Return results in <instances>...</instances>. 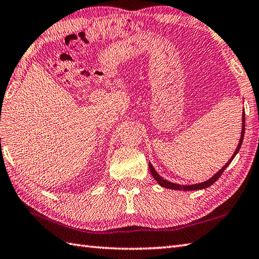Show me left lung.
I'll list each match as a JSON object with an SVG mask.
<instances>
[{"instance_id": "obj_1", "label": "left lung", "mask_w": 259, "mask_h": 259, "mask_svg": "<svg viewBox=\"0 0 259 259\" xmlns=\"http://www.w3.org/2000/svg\"><path fill=\"white\" fill-rule=\"evenodd\" d=\"M243 128H241V136H240V140H239V144H238V146H237V149H236V151H235V153L233 155V157L229 159L228 160V162L225 164V166L219 170V171L216 174V175H213L212 177L210 178V179H208L207 181H205V183H201V184H196V185H188V186H181V185H178V184H174V183H170V181H167V180H164L161 176H159L158 175V172L156 171V169L152 167V164L149 162V169H150V172H151V175L153 176V178H155L156 180H157V183L160 185V186H162V187H164V188H169V189H175V190H184V191H189V190H198V189H205V188H208L209 186H211L214 181H217L218 179H219V177H221V176L223 175V172H224V170L226 169L228 166H229V163L233 161V159L235 158V156L237 155V152L239 151V149H240V147H241V144H243V139H244V135H245V111H243Z\"/></svg>"}]
</instances>
